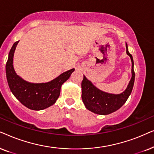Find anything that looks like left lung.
<instances>
[{
  "label": "left lung",
  "instance_id": "left-lung-1",
  "mask_svg": "<svg viewBox=\"0 0 154 154\" xmlns=\"http://www.w3.org/2000/svg\"><path fill=\"white\" fill-rule=\"evenodd\" d=\"M127 54L132 60V78L125 91L120 94H111L101 91L92 85L84 76L82 82V98L85 107L94 113L99 115H108L112 113L121 108L128 100L134 86L135 74L134 71V61L132 56L128 50L126 44Z\"/></svg>",
  "mask_w": 154,
  "mask_h": 154
}]
</instances>
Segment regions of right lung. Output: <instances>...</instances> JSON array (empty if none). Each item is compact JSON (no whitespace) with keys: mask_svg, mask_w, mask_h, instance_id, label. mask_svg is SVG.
Here are the masks:
<instances>
[{"mask_svg":"<svg viewBox=\"0 0 154 154\" xmlns=\"http://www.w3.org/2000/svg\"><path fill=\"white\" fill-rule=\"evenodd\" d=\"M14 43L10 49L5 65L6 77L10 91L26 108L40 110L50 107L56 103L60 93V87L70 77L75 69L61 74L53 80L47 83L33 84L24 81L16 75L13 68V56L17 44Z\"/></svg>","mask_w":154,"mask_h":154,"instance_id":"1","label":"right lung"}]
</instances>
